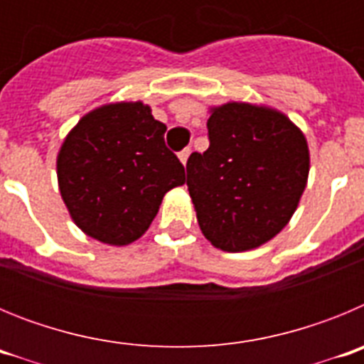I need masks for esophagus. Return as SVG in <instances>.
<instances>
[{
  "mask_svg": "<svg viewBox=\"0 0 364 364\" xmlns=\"http://www.w3.org/2000/svg\"><path fill=\"white\" fill-rule=\"evenodd\" d=\"M189 154H191V149H189V147H186L184 151H180V153H178V159H180V162L184 164V166H186V164H188Z\"/></svg>",
  "mask_w": 364,
  "mask_h": 364,
  "instance_id": "34e87169",
  "label": "esophagus"
}]
</instances>
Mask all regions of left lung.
Listing matches in <instances>:
<instances>
[{
    "label": "left lung",
    "mask_w": 364,
    "mask_h": 364,
    "mask_svg": "<svg viewBox=\"0 0 364 364\" xmlns=\"http://www.w3.org/2000/svg\"><path fill=\"white\" fill-rule=\"evenodd\" d=\"M208 136V151L186 164L198 226L222 252L262 246L290 222L306 188V136L284 112L246 102L211 107Z\"/></svg>",
    "instance_id": "left-lung-1"
}]
</instances>
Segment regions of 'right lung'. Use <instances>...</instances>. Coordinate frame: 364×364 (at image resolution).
Here are the masks:
<instances>
[{
	"label": "right lung",
	"instance_id": "right-lung-1",
	"mask_svg": "<svg viewBox=\"0 0 364 364\" xmlns=\"http://www.w3.org/2000/svg\"><path fill=\"white\" fill-rule=\"evenodd\" d=\"M166 125L142 102L92 109L63 140L58 186L70 218L111 246L140 239L169 189L186 182L184 166L166 147Z\"/></svg>",
	"mask_w": 364,
	"mask_h": 364
}]
</instances>
